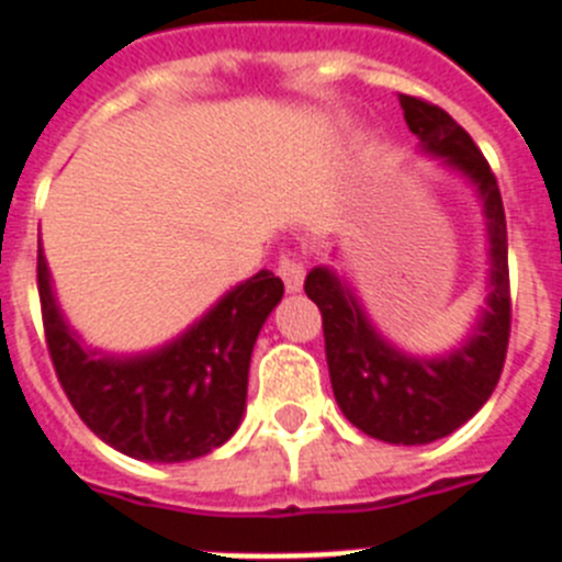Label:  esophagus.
Returning a JSON list of instances; mask_svg holds the SVG:
<instances>
[{
  "instance_id": "1",
  "label": "esophagus",
  "mask_w": 562,
  "mask_h": 562,
  "mask_svg": "<svg viewBox=\"0 0 562 562\" xmlns=\"http://www.w3.org/2000/svg\"><path fill=\"white\" fill-rule=\"evenodd\" d=\"M278 276H281V281H284L286 292H301L306 270H304V265L297 261V258L284 256L281 261H278Z\"/></svg>"
}]
</instances>
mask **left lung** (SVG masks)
<instances>
[{
    "mask_svg": "<svg viewBox=\"0 0 562 562\" xmlns=\"http://www.w3.org/2000/svg\"><path fill=\"white\" fill-rule=\"evenodd\" d=\"M419 151L475 191L486 233L481 306L464 337L422 355L382 335L351 281L335 267H315L304 290L324 315L326 362L342 416L371 439L430 445L473 419L498 385L509 346V265L498 182L473 137L445 109L400 95Z\"/></svg>",
    "mask_w": 562,
    "mask_h": 562,
    "instance_id": "8db88e82",
    "label": "left lung"
}]
</instances>
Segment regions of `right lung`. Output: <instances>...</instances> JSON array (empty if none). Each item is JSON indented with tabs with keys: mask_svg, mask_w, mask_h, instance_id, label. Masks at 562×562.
Instances as JSON below:
<instances>
[{
	"mask_svg": "<svg viewBox=\"0 0 562 562\" xmlns=\"http://www.w3.org/2000/svg\"><path fill=\"white\" fill-rule=\"evenodd\" d=\"M281 295V278L261 270L162 346L106 351L69 326L38 245L44 335L64 394L98 439L140 461L200 459L236 434L252 346Z\"/></svg>",
	"mask_w": 562,
	"mask_h": 562,
	"instance_id": "1",
	"label": "right lung"
}]
</instances>
